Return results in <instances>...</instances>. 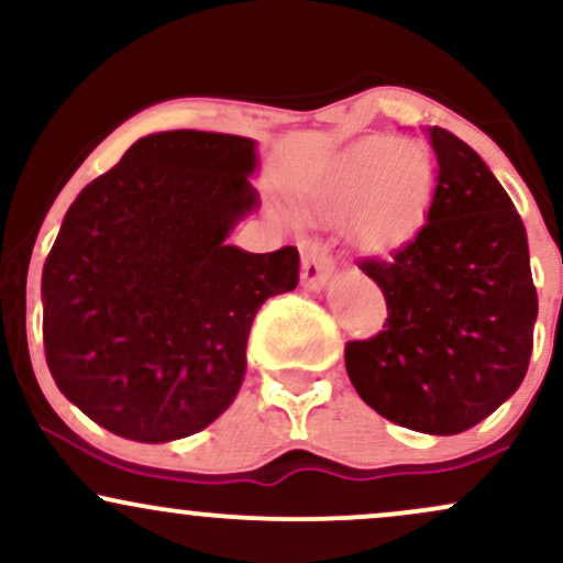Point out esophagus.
<instances>
[{"label":"esophagus","mask_w":563,"mask_h":563,"mask_svg":"<svg viewBox=\"0 0 563 563\" xmlns=\"http://www.w3.org/2000/svg\"><path fill=\"white\" fill-rule=\"evenodd\" d=\"M333 273H335V264L328 260V256L322 254L320 249H309L307 254H303V262H301L303 288L322 290L328 286V283H331Z\"/></svg>","instance_id":"obj_1"}]
</instances>
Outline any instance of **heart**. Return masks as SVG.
<instances>
[{
  "instance_id": "1",
  "label": "heart",
  "mask_w": 563,
  "mask_h": 563,
  "mask_svg": "<svg viewBox=\"0 0 563 563\" xmlns=\"http://www.w3.org/2000/svg\"><path fill=\"white\" fill-rule=\"evenodd\" d=\"M434 192V158L410 137H363L331 161L309 211L345 222L349 241L371 256H391L416 241Z\"/></svg>"
}]
</instances>
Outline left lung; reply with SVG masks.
Wrapping results in <instances>:
<instances>
[{
    "mask_svg": "<svg viewBox=\"0 0 563 563\" xmlns=\"http://www.w3.org/2000/svg\"><path fill=\"white\" fill-rule=\"evenodd\" d=\"M439 177L416 241L391 262H363L389 320L349 341L346 373L378 416L452 437L521 386L532 354L538 290L514 200L474 147L429 126Z\"/></svg>",
    "mask_w": 563,
    "mask_h": 563,
    "instance_id": "left-lung-1",
    "label": "left lung"
}]
</instances>
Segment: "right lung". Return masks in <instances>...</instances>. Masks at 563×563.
<instances>
[{
  "instance_id": "obj_1",
  "label": "right lung",
  "mask_w": 563,
  "mask_h": 563,
  "mask_svg": "<svg viewBox=\"0 0 563 563\" xmlns=\"http://www.w3.org/2000/svg\"><path fill=\"white\" fill-rule=\"evenodd\" d=\"M256 140L147 134L70 203L42 273L57 389L97 426L164 444L214 423L241 391L251 322L299 286V251L251 254Z\"/></svg>"
}]
</instances>
